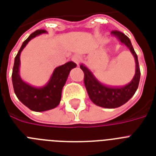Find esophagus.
<instances>
[{
  "label": "esophagus",
  "mask_w": 156,
  "mask_h": 156,
  "mask_svg": "<svg viewBox=\"0 0 156 156\" xmlns=\"http://www.w3.org/2000/svg\"><path fill=\"white\" fill-rule=\"evenodd\" d=\"M72 61L76 63L78 66H79V64L82 61V56H79V55H74V56H72Z\"/></svg>",
  "instance_id": "1"
}]
</instances>
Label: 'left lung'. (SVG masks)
Returning <instances> with one entry per match:
<instances>
[{"label":"left lung","mask_w":156,"mask_h":156,"mask_svg":"<svg viewBox=\"0 0 156 156\" xmlns=\"http://www.w3.org/2000/svg\"><path fill=\"white\" fill-rule=\"evenodd\" d=\"M111 35L126 45L135 59V73L130 83L118 87H108L100 83L87 67L84 65L80 66V68L84 72V83L90 100L95 105L105 108H116L128 102L136 92L140 80V69L138 56L134 52L130 40L125 34L118 30L112 31Z\"/></svg>","instance_id":"8db88e82"}]
</instances>
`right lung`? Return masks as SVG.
Listing matches in <instances>:
<instances>
[{
    "label": "right lung",
    "mask_w": 156,
    "mask_h": 156,
    "mask_svg": "<svg viewBox=\"0 0 156 156\" xmlns=\"http://www.w3.org/2000/svg\"><path fill=\"white\" fill-rule=\"evenodd\" d=\"M47 33L44 30H36L23 43L14 59L12 73V82L16 96L25 106L35 112L48 111L58 106L61 99L62 88L66 84L69 72L77 66L74 62L69 61L56 67L47 83L43 87H34L22 79L19 72L21 52L32 39Z\"/></svg>",
    "instance_id": "obj_1"
}]
</instances>
